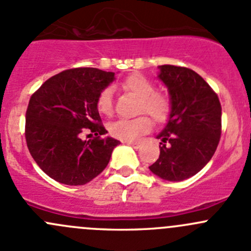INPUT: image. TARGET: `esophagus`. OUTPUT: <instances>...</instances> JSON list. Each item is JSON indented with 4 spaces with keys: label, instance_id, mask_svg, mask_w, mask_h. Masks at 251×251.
I'll list each match as a JSON object with an SVG mask.
<instances>
[{
    "label": "esophagus",
    "instance_id": "1",
    "mask_svg": "<svg viewBox=\"0 0 251 251\" xmlns=\"http://www.w3.org/2000/svg\"><path fill=\"white\" fill-rule=\"evenodd\" d=\"M124 143H126V144H130V146H132V147H133V148H138V147H140V143H138V142L124 141Z\"/></svg>",
    "mask_w": 251,
    "mask_h": 251
}]
</instances>
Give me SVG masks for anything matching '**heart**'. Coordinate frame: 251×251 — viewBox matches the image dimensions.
<instances>
[{"label":"heart","instance_id":"heart-1","mask_svg":"<svg viewBox=\"0 0 251 251\" xmlns=\"http://www.w3.org/2000/svg\"><path fill=\"white\" fill-rule=\"evenodd\" d=\"M121 87L140 98L138 114L147 113L155 123L168 121L171 113V102L166 96L155 93V86L149 78L141 74H132L121 82ZM97 110L103 115L113 113V90L105 87L98 95L96 100ZM111 136L124 141L137 140L151 128V121L148 116L142 115L135 119H120L109 125Z\"/></svg>","mask_w":251,"mask_h":251}]
</instances>
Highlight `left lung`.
<instances>
[{"instance_id":"left-lung-1","label":"left lung","mask_w":251,"mask_h":251,"mask_svg":"<svg viewBox=\"0 0 251 251\" xmlns=\"http://www.w3.org/2000/svg\"><path fill=\"white\" fill-rule=\"evenodd\" d=\"M159 70L158 77L170 95L171 113L156 136L161 140L160 155L149 170L166 181H183L198 174L216 151L221 104L206 81L192 69L160 65Z\"/></svg>"}]
</instances>
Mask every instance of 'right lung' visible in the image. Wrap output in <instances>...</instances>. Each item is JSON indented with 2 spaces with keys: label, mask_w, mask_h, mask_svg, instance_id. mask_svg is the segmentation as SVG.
Segmentation results:
<instances>
[{
  "label": "right lung",
  "mask_w": 251,
  "mask_h": 251,
  "mask_svg": "<svg viewBox=\"0 0 251 251\" xmlns=\"http://www.w3.org/2000/svg\"><path fill=\"white\" fill-rule=\"evenodd\" d=\"M115 78L111 72L75 68L50 77L31 96L26 109L25 138L30 154L45 174L68 186H82L107 168L120 142L100 137L102 125L96 100ZM85 128L95 133L82 141Z\"/></svg>",
  "instance_id": "obj_1"
}]
</instances>
